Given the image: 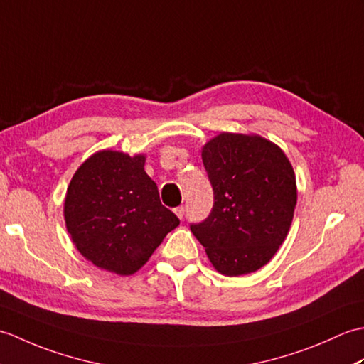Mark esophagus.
Returning a JSON list of instances; mask_svg holds the SVG:
<instances>
[{
	"mask_svg": "<svg viewBox=\"0 0 364 364\" xmlns=\"http://www.w3.org/2000/svg\"><path fill=\"white\" fill-rule=\"evenodd\" d=\"M175 214L178 215V218L180 219H183V215H184V206H178V208H175Z\"/></svg>",
	"mask_w": 364,
	"mask_h": 364,
	"instance_id": "34e87169",
	"label": "esophagus"
}]
</instances>
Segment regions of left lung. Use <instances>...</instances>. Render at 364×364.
<instances>
[{"label": "left lung", "mask_w": 364, "mask_h": 364, "mask_svg": "<svg viewBox=\"0 0 364 364\" xmlns=\"http://www.w3.org/2000/svg\"><path fill=\"white\" fill-rule=\"evenodd\" d=\"M214 191L210 215L191 223L220 274L237 277L272 259L297 203L296 175L280 146L252 134L220 133L202 150Z\"/></svg>", "instance_id": "left-lung-1"}]
</instances>
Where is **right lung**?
<instances>
[{"mask_svg":"<svg viewBox=\"0 0 364 364\" xmlns=\"http://www.w3.org/2000/svg\"><path fill=\"white\" fill-rule=\"evenodd\" d=\"M145 156L123 151L92 154L68 184L67 231L84 258L119 275L137 272L180 219L161 203L145 173Z\"/></svg>","mask_w":364,"mask_h":364,"instance_id":"right-lung-1","label":"right lung"}]
</instances>
